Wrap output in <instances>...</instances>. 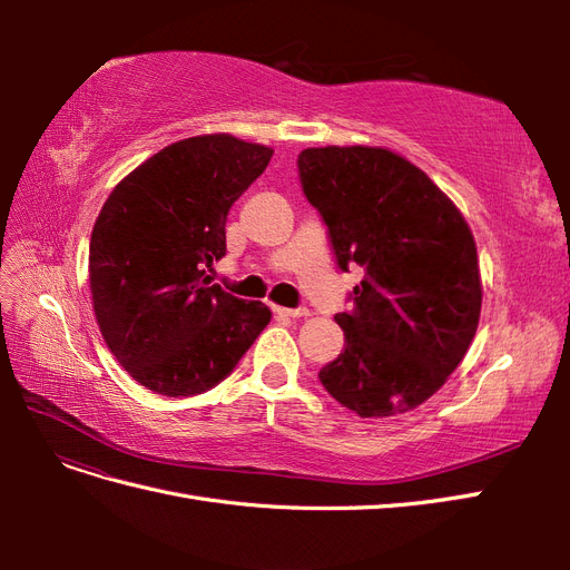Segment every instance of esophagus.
Segmentation results:
<instances>
[{
    "label": "esophagus",
    "instance_id": "34e87169",
    "mask_svg": "<svg viewBox=\"0 0 570 570\" xmlns=\"http://www.w3.org/2000/svg\"><path fill=\"white\" fill-rule=\"evenodd\" d=\"M275 314H278V316H285V318H304V316H308L306 308H285V306H278V308H275Z\"/></svg>",
    "mask_w": 570,
    "mask_h": 570
}]
</instances>
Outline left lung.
<instances>
[{
	"label": "left lung",
	"mask_w": 570,
	"mask_h": 570,
	"mask_svg": "<svg viewBox=\"0 0 570 570\" xmlns=\"http://www.w3.org/2000/svg\"><path fill=\"white\" fill-rule=\"evenodd\" d=\"M342 271L364 268L344 352L318 377L361 419L416 409L461 364L478 331L475 239L454 202L419 166L383 147H312L297 159Z\"/></svg>",
	"instance_id": "8db88e82"
}]
</instances>
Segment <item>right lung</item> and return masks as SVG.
Wrapping results in <instances>:
<instances>
[{"mask_svg":"<svg viewBox=\"0 0 570 570\" xmlns=\"http://www.w3.org/2000/svg\"><path fill=\"white\" fill-rule=\"evenodd\" d=\"M273 149L233 135L174 142L120 180L90 239L101 337L137 383L164 396L218 385L271 321L268 306L212 285L226 220Z\"/></svg>","mask_w":570,"mask_h":570,"instance_id":"1","label":"right lung"}]
</instances>
